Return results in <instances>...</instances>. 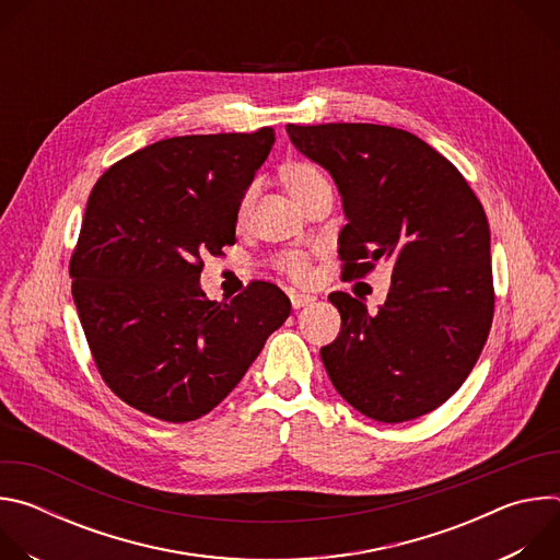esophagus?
Returning a JSON list of instances; mask_svg holds the SVG:
<instances>
[{"label": "esophagus", "mask_w": 560, "mask_h": 560, "mask_svg": "<svg viewBox=\"0 0 560 560\" xmlns=\"http://www.w3.org/2000/svg\"><path fill=\"white\" fill-rule=\"evenodd\" d=\"M312 301H314L312 294H305V292H290V303H292L294 310L305 307V305H310Z\"/></svg>", "instance_id": "obj_1"}]
</instances>
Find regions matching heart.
Returning a JSON list of instances; mask_svg holds the SVG:
<instances>
[{"instance_id": "obj_1", "label": "heart", "mask_w": 560, "mask_h": 560, "mask_svg": "<svg viewBox=\"0 0 560 560\" xmlns=\"http://www.w3.org/2000/svg\"><path fill=\"white\" fill-rule=\"evenodd\" d=\"M281 179H283V186L288 188V192L301 206H305L314 195H318L322 190H332L326 171L322 166L312 164V162H292V164H288L281 173ZM253 201H255V190L250 188L242 197V203H238V221H244L250 214ZM275 268H277V272H281L290 281L305 283L312 275V259H310L307 253L288 250V253H281L275 259Z\"/></svg>"}]
</instances>
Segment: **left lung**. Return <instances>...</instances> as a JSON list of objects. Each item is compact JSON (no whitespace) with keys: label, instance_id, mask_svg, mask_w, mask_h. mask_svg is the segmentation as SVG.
I'll use <instances>...</instances> for the list:
<instances>
[{"label":"left lung","instance_id":"1","mask_svg":"<svg viewBox=\"0 0 560 560\" xmlns=\"http://www.w3.org/2000/svg\"><path fill=\"white\" fill-rule=\"evenodd\" d=\"M339 186L343 279L392 264L370 314L332 292L339 337L322 348L337 392L361 415L404 423L436 410L481 357L494 316L490 225L456 166L417 135L376 124L285 126Z\"/></svg>","mask_w":560,"mask_h":560}]
</instances>
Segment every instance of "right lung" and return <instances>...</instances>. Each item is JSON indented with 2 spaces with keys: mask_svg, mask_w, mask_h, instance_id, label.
Listing matches in <instances>:
<instances>
[{
  "mask_svg": "<svg viewBox=\"0 0 560 560\" xmlns=\"http://www.w3.org/2000/svg\"><path fill=\"white\" fill-rule=\"evenodd\" d=\"M272 143L268 126L162 139L113 164L89 197L72 299L104 383L148 417L208 415L290 314L268 281L221 303L199 288L201 257L236 242L238 203Z\"/></svg>",
  "mask_w": 560,
  "mask_h": 560,
  "instance_id": "add662e5",
  "label": "right lung"
}]
</instances>
